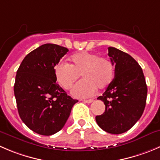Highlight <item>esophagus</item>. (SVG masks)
Masks as SVG:
<instances>
[{
	"mask_svg": "<svg viewBox=\"0 0 160 160\" xmlns=\"http://www.w3.org/2000/svg\"><path fill=\"white\" fill-rule=\"evenodd\" d=\"M93 101H94V100H93V99H88V100H83V102H84L85 103H88V104H89V103H91V102H92Z\"/></svg>",
	"mask_w": 160,
	"mask_h": 160,
	"instance_id": "34e87169",
	"label": "esophagus"
}]
</instances>
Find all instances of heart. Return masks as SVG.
<instances>
[{"instance_id": "obj_1", "label": "heart", "mask_w": 160, "mask_h": 160, "mask_svg": "<svg viewBox=\"0 0 160 160\" xmlns=\"http://www.w3.org/2000/svg\"><path fill=\"white\" fill-rule=\"evenodd\" d=\"M70 61V65L65 62H58L55 67V75L58 84L68 90L81 74L83 79L77 82L71 91L75 98L91 97L97 88L104 89L112 81L114 66L108 58L81 52L72 55Z\"/></svg>"}]
</instances>
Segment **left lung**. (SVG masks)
I'll return each mask as SVG.
<instances>
[{
  "mask_svg": "<svg viewBox=\"0 0 160 160\" xmlns=\"http://www.w3.org/2000/svg\"><path fill=\"white\" fill-rule=\"evenodd\" d=\"M108 56L115 65V77L98 99L105 105V112L96 116L103 131L119 134L131 129L142 116L147 98V85L138 63L128 54L109 47Z\"/></svg>",
  "mask_w": 160,
  "mask_h": 160,
  "instance_id": "8db88e82",
  "label": "left lung"
}]
</instances>
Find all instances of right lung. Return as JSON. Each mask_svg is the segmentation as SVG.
<instances>
[{
    "instance_id": "add662e5",
    "label": "right lung",
    "mask_w": 160,
    "mask_h": 160,
    "mask_svg": "<svg viewBox=\"0 0 160 160\" xmlns=\"http://www.w3.org/2000/svg\"><path fill=\"white\" fill-rule=\"evenodd\" d=\"M68 52L57 44H43L29 52L17 70L14 93L18 114L29 129L41 135L58 132L78 102L56 83L55 66Z\"/></svg>"
}]
</instances>
